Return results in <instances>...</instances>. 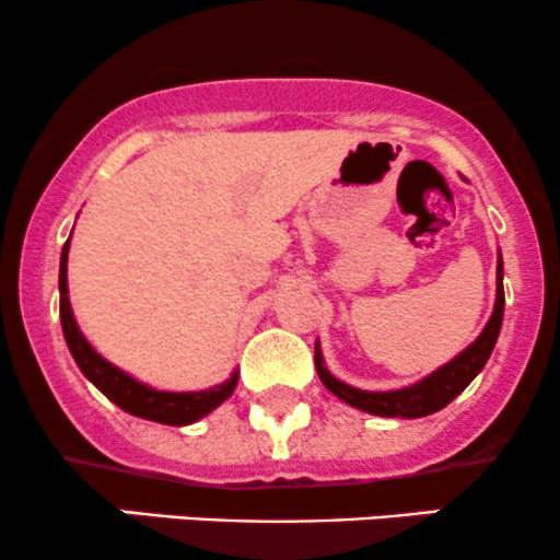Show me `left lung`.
Here are the masks:
<instances>
[{
	"label": "left lung",
	"instance_id": "8db88e82",
	"mask_svg": "<svg viewBox=\"0 0 560 560\" xmlns=\"http://www.w3.org/2000/svg\"><path fill=\"white\" fill-rule=\"evenodd\" d=\"M503 307H505V292H503V258L498 253V294H494V307L492 316L487 320V326L481 334L466 347L464 352L453 358V361L440 365L434 374L423 376L421 382L410 384L402 389H389V392H365L350 384L339 382L337 376H331V371L326 369L324 355H320V347L316 342V371L318 378L324 382V387L334 392L339 400H345L352 408L365 410V413L384 416V419H421V416H432L436 410L445 408L447 402H453L455 397L464 392L468 384L474 382V376L485 369V363L490 361L492 347L498 342L500 326H503Z\"/></svg>",
	"mask_w": 560,
	"mask_h": 560
}]
</instances>
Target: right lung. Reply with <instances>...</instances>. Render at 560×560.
<instances>
[{
	"label": "right lung",
	"instance_id": "right-lung-1",
	"mask_svg": "<svg viewBox=\"0 0 560 560\" xmlns=\"http://www.w3.org/2000/svg\"><path fill=\"white\" fill-rule=\"evenodd\" d=\"M68 249L70 240L66 242L60 255V320H62V334H66V342L73 361L79 363L81 374L94 384L107 400H113L118 408H124L126 413L139 416V419L168 423V427H186V423H195L208 416L210 410H215L223 400H229L231 392L236 389L240 374H231L223 384L218 387L202 389V392H163L152 389L147 384L137 382L133 376H128L126 371H120L118 365L100 355L92 345L86 342L79 324L73 318V307L68 300Z\"/></svg>",
	"mask_w": 560,
	"mask_h": 560
}]
</instances>
